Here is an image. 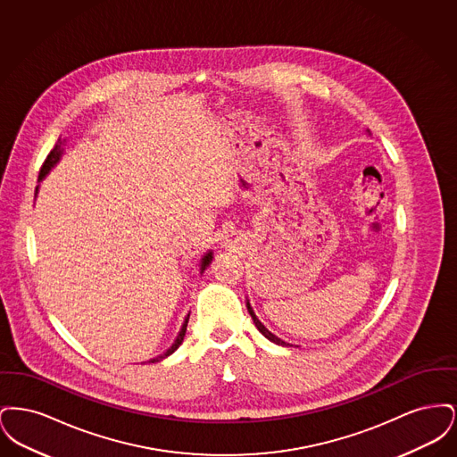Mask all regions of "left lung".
Here are the masks:
<instances>
[{
	"instance_id": "obj_1",
	"label": "left lung",
	"mask_w": 457,
	"mask_h": 457,
	"mask_svg": "<svg viewBox=\"0 0 457 457\" xmlns=\"http://www.w3.org/2000/svg\"><path fill=\"white\" fill-rule=\"evenodd\" d=\"M246 308H248V313H250V315H252V319H253V324H255V327L261 330L262 336H265V337H267L270 343H274V345H279V346H289V343H284L281 337H278L276 334H272L267 327L262 324L261 320L257 319V315H255L253 308L250 306V302H248V300H246Z\"/></svg>"
}]
</instances>
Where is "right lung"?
<instances>
[{
    "instance_id": "obj_1",
    "label": "right lung",
    "mask_w": 457,
    "mask_h": 457,
    "mask_svg": "<svg viewBox=\"0 0 457 457\" xmlns=\"http://www.w3.org/2000/svg\"><path fill=\"white\" fill-rule=\"evenodd\" d=\"M63 145H65V140H62V138H58V142H56V145H54V149L49 153V155L46 157V161H44L43 168H41V173H39V181H43L44 178H46V174L49 173L56 164H58V161L62 159V154H63ZM37 192H39V185L36 187V195H37ZM214 259V255H212V252L209 250L207 253H204V257L200 259V274H204V270L209 267V263L212 262ZM188 319H190V313L185 317V322H183V326L179 328V332H178V336H176V339H174L173 345H171V348L166 349L162 354H159V356H155L153 358L149 363H155V361H161V360H164V358H168L170 354H173L176 349L179 348V345L183 343V337H185V332H187V326H188Z\"/></svg>"
}]
</instances>
